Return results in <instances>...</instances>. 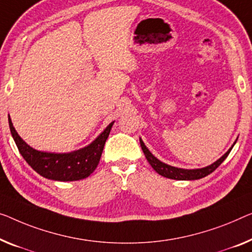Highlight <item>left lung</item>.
I'll use <instances>...</instances> for the list:
<instances>
[{
	"instance_id": "left-lung-1",
	"label": "left lung",
	"mask_w": 252,
	"mask_h": 252,
	"mask_svg": "<svg viewBox=\"0 0 252 252\" xmlns=\"http://www.w3.org/2000/svg\"><path fill=\"white\" fill-rule=\"evenodd\" d=\"M236 140H238V139H236ZM236 140L234 141V144L232 145V147L228 149L227 152L225 153L222 157H220V158L217 159L216 162H214L213 164H210V165H208V166H206V167L192 168V170H187V168H180V167L171 166V165L160 162L158 158H156V157L154 156L153 154L149 152V149L146 147V145L144 144V141L141 140V138H139L141 149H142V152H144V154H145L146 158H147L148 163L150 164V166H152L154 170L157 172V173H158L159 175L164 176V178H167V179H172V180H186V181H188V180H198V179L205 178V176H207L208 174L213 173V172L215 171L216 168L219 167L220 165L224 162V159L228 156V154H230L231 149L233 148V146L235 145Z\"/></svg>"
}]
</instances>
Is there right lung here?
I'll return each instance as SVG.
<instances>
[{"instance_id":"1","label":"right lung","mask_w":252,"mask_h":252,"mask_svg":"<svg viewBox=\"0 0 252 252\" xmlns=\"http://www.w3.org/2000/svg\"><path fill=\"white\" fill-rule=\"evenodd\" d=\"M114 121L105 127L92 144L70 153L40 152L22 140L14 129L9 115V126L19 152L32 170L44 178L54 181H78L88 178L96 170L102 156L105 141L111 132Z\"/></svg>"}]
</instances>
